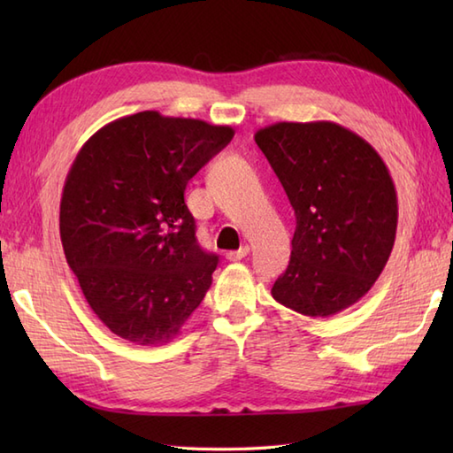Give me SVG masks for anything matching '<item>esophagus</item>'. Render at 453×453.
<instances>
[{"label":"esophagus","instance_id":"1","mask_svg":"<svg viewBox=\"0 0 453 453\" xmlns=\"http://www.w3.org/2000/svg\"><path fill=\"white\" fill-rule=\"evenodd\" d=\"M247 255H249V245H243L242 249H237V251H227L226 258L227 261H242V258H245Z\"/></svg>","mask_w":453,"mask_h":453}]
</instances>
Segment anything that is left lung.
Returning a JSON list of instances; mask_svg holds the SVG:
<instances>
[{
  "instance_id": "left-lung-1",
  "label": "left lung",
  "mask_w": 453,
  "mask_h": 453,
  "mask_svg": "<svg viewBox=\"0 0 453 453\" xmlns=\"http://www.w3.org/2000/svg\"><path fill=\"white\" fill-rule=\"evenodd\" d=\"M257 146L296 211L292 257L273 297L307 317H331L368 294L397 232V192L368 142L336 122H276Z\"/></svg>"
}]
</instances>
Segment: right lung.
<instances>
[{
    "label": "right lung",
    "mask_w": 453,
    "mask_h": 453,
    "mask_svg": "<svg viewBox=\"0 0 453 453\" xmlns=\"http://www.w3.org/2000/svg\"><path fill=\"white\" fill-rule=\"evenodd\" d=\"M232 127L143 111L83 143L60 202L65 261L95 315L136 344H163L204 300L218 255L196 242L187 182Z\"/></svg>",
    "instance_id": "obj_1"
}]
</instances>
